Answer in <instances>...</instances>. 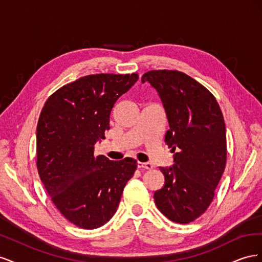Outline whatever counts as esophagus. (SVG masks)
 Returning <instances> with one entry per match:
<instances>
[{"instance_id":"obj_1","label":"esophagus","mask_w":262,"mask_h":262,"mask_svg":"<svg viewBox=\"0 0 262 262\" xmlns=\"http://www.w3.org/2000/svg\"><path fill=\"white\" fill-rule=\"evenodd\" d=\"M138 168H143V169H152L153 165L150 163H142L138 162Z\"/></svg>"}]
</instances>
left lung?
Masks as SVG:
<instances>
[{
    "label": "left lung",
    "instance_id": "obj_1",
    "mask_svg": "<svg viewBox=\"0 0 262 262\" xmlns=\"http://www.w3.org/2000/svg\"><path fill=\"white\" fill-rule=\"evenodd\" d=\"M161 97L169 129L165 143L171 167H160L165 185L154 193L157 209L187 224L207 211L226 165V129L215 97L179 71L153 70L142 76Z\"/></svg>",
    "mask_w": 262,
    "mask_h": 262
}]
</instances>
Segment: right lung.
<instances>
[{
    "mask_svg": "<svg viewBox=\"0 0 262 262\" xmlns=\"http://www.w3.org/2000/svg\"><path fill=\"white\" fill-rule=\"evenodd\" d=\"M139 80L132 74H93L62 86L47 99L37 124V168L47 192L71 223L94 229L116 213L137 161L95 156L117 99Z\"/></svg>",
    "mask_w": 262,
    "mask_h": 262,
    "instance_id": "obj_1",
    "label": "right lung"
}]
</instances>
